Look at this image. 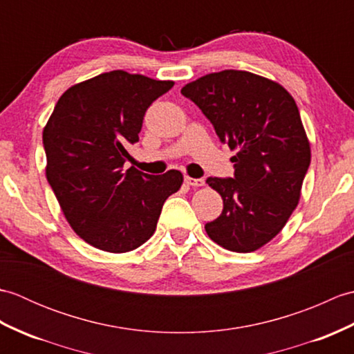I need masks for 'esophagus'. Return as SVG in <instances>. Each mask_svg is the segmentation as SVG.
Instances as JSON below:
<instances>
[{
  "mask_svg": "<svg viewBox=\"0 0 354 354\" xmlns=\"http://www.w3.org/2000/svg\"><path fill=\"white\" fill-rule=\"evenodd\" d=\"M185 184L187 185H192V187H202V185H205V181H204V179H196V178L185 176Z\"/></svg>",
  "mask_w": 354,
  "mask_h": 354,
  "instance_id": "34e87169",
  "label": "esophagus"
}]
</instances>
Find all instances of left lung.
<instances>
[{
    "label": "left lung",
    "mask_w": 354,
    "mask_h": 354,
    "mask_svg": "<svg viewBox=\"0 0 354 354\" xmlns=\"http://www.w3.org/2000/svg\"><path fill=\"white\" fill-rule=\"evenodd\" d=\"M213 123L236 155L234 178H208L223 199L222 214L205 225L228 251L252 252L270 242L301 198L310 142L293 97L275 80L239 70L202 76L181 89Z\"/></svg>",
    "instance_id": "8db88e82"
}]
</instances>
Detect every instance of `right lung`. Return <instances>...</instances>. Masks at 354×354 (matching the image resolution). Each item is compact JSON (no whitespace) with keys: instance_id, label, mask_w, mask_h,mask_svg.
I'll return each mask as SVG.
<instances>
[{"instance_id":"obj_1","label":"right lung","mask_w":354,"mask_h":354,"mask_svg":"<svg viewBox=\"0 0 354 354\" xmlns=\"http://www.w3.org/2000/svg\"><path fill=\"white\" fill-rule=\"evenodd\" d=\"M175 85L123 70L73 85L44 127L45 176L74 232L97 250L122 254L152 237L161 208L184 183L179 170H123L142 117Z\"/></svg>"}]
</instances>
